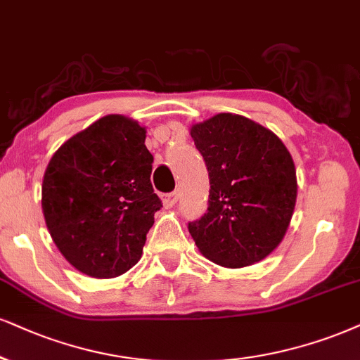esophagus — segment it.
<instances>
[{
	"instance_id": "34e87169",
	"label": "esophagus",
	"mask_w": 360,
	"mask_h": 360,
	"mask_svg": "<svg viewBox=\"0 0 360 360\" xmlns=\"http://www.w3.org/2000/svg\"><path fill=\"white\" fill-rule=\"evenodd\" d=\"M179 197H180V193L176 192H170V193H165V195H162V202H163V205H165L167 208H170V207H173L175 205L176 202H179Z\"/></svg>"
}]
</instances>
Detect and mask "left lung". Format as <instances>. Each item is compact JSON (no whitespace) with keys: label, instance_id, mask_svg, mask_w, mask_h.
Wrapping results in <instances>:
<instances>
[{"label":"left lung","instance_id":"left-lung-1","mask_svg":"<svg viewBox=\"0 0 360 360\" xmlns=\"http://www.w3.org/2000/svg\"><path fill=\"white\" fill-rule=\"evenodd\" d=\"M210 179L207 214L190 221L198 250L221 267L257 264L277 248L297 200L295 165L282 140L242 115L190 130Z\"/></svg>","mask_w":360,"mask_h":360}]
</instances>
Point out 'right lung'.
<instances>
[{
	"mask_svg": "<svg viewBox=\"0 0 360 360\" xmlns=\"http://www.w3.org/2000/svg\"><path fill=\"white\" fill-rule=\"evenodd\" d=\"M145 136L135 120L106 115L65 141L48 163L44 221L61 255L82 274L118 277L140 260L162 208Z\"/></svg>",
	"mask_w": 360,
	"mask_h": 360,
	"instance_id": "add662e5",
	"label": "right lung"
}]
</instances>
